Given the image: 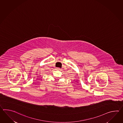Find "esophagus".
<instances>
[{"mask_svg": "<svg viewBox=\"0 0 123 123\" xmlns=\"http://www.w3.org/2000/svg\"><path fill=\"white\" fill-rule=\"evenodd\" d=\"M56 69L57 70H60V68H56Z\"/></svg>", "mask_w": 123, "mask_h": 123, "instance_id": "34e87169", "label": "esophagus"}]
</instances>
